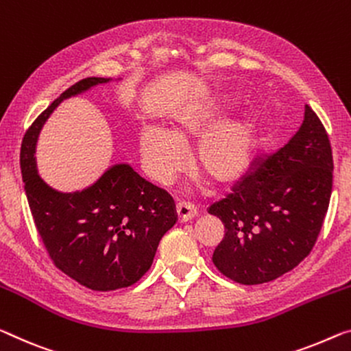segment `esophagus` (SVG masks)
<instances>
[{
	"mask_svg": "<svg viewBox=\"0 0 351 351\" xmlns=\"http://www.w3.org/2000/svg\"><path fill=\"white\" fill-rule=\"evenodd\" d=\"M176 213H177V219H179V223H186V221H190L196 217V208L191 207L190 204L179 202L176 206Z\"/></svg>",
	"mask_w": 351,
	"mask_h": 351,
	"instance_id": "obj_1",
	"label": "esophagus"
}]
</instances>
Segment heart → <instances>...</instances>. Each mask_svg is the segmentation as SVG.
<instances>
[{
  "label": "heart",
  "instance_id": "obj_1",
  "mask_svg": "<svg viewBox=\"0 0 351 351\" xmlns=\"http://www.w3.org/2000/svg\"><path fill=\"white\" fill-rule=\"evenodd\" d=\"M228 110V97L212 95L177 112L171 130L143 125L138 149L145 174L157 183L169 182L183 168L185 145L201 136L193 150L194 169L215 183L243 176L254 158V123L243 116L221 122Z\"/></svg>",
  "mask_w": 351,
  "mask_h": 351
}]
</instances>
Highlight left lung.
Masks as SVG:
<instances>
[{
  "mask_svg": "<svg viewBox=\"0 0 351 351\" xmlns=\"http://www.w3.org/2000/svg\"><path fill=\"white\" fill-rule=\"evenodd\" d=\"M252 165L232 193L208 207L226 229L213 252L215 267L245 285L293 269L322 230L332 191V152L314 110L306 105L292 139Z\"/></svg>",
  "mask_w": 351,
  "mask_h": 351,
  "instance_id": "8db88e82",
  "label": "left lung"
}]
</instances>
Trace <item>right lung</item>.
I'll return each mask as SVG.
<instances>
[{"label":"right lung","instance_id":"right-lung-1","mask_svg":"<svg viewBox=\"0 0 351 351\" xmlns=\"http://www.w3.org/2000/svg\"><path fill=\"white\" fill-rule=\"evenodd\" d=\"M111 78H84L70 86L26 132L20 168L34 224L48 256L73 281L97 292L128 287L154 262L158 243L177 221L168 193L125 163L108 168L82 191L53 190L37 174L36 144L55 108Z\"/></svg>","mask_w":351,"mask_h":351}]
</instances>
